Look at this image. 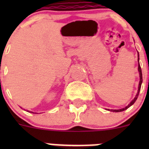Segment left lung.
<instances>
[{
	"instance_id": "1",
	"label": "left lung",
	"mask_w": 149,
	"mask_h": 149,
	"mask_svg": "<svg viewBox=\"0 0 149 149\" xmlns=\"http://www.w3.org/2000/svg\"><path fill=\"white\" fill-rule=\"evenodd\" d=\"M139 53H138V61H139ZM138 71H139V87H138V91H137V93H136V96H135V98L131 101V103L129 104L127 106H126L125 108H122V109H119V110H108L110 111H113V112H122L124 111V110H127L128 107L133 105L134 104V102L136 101L138 98V95H139V91H140V88H141V85H142V83H143V74H142V70H141V67H140V65H139V63H138Z\"/></svg>"
}]
</instances>
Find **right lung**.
Instances as JSON below:
<instances>
[{"instance_id": "add662e5", "label": "right lung", "mask_w": 149, "mask_h": 149, "mask_svg": "<svg viewBox=\"0 0 149 149\" xmlns=\"http://www.w3.org/2000/svg\"><path fill=\"white\" fill-rule=\"evenodd\" d=\"M27 111H28V110H27ZM29 112V111H28ZM30 113H33V112H30Z\"/></svg>"}]
</instances>
